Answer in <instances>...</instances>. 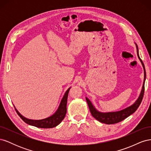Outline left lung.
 <instances>
[{
	"instance_id": "left-lung-1",
	"label": "left lung",
	"mask_w": 151,
	"mask_h": 151,
	"mask_svg": "<svg viewBox=\"0 0 151 151\" xmlns=\"http://www.w3.org/2000/svg\"><path fill=\"white\" fill-rule=\"evenodd\" d=\"M135 46L137 48V53L138 58L140 60L142 65V67L144 68V83L142 85V88L141 92L140 93V95L139 98H137V99L132 105H130V106H128L123 109H121L120 111L101 112V111H98L94 106L92 102H91L88 98L86 97V101L88 103L91 115H93V116L95 118L96 120H97L98 121L100 122L101 123H105V124L110 125V124H115V123L123 121L128 116L131 115L132 114H133L137 109L139 105L142 102V100L143 99L144 93V84H145V81L146 79V72H145L144 63L139 57V48H138L137 45L136 43H135Z\"/></svg>"
}]
</instances>
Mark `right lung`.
Instances as JSON below:
<instances>
[{
	"instance_id": "1",
	"label": "right lung",
	"mask_w": 151,
	"mask_h": 151,
	"mask_svg": "<svg viewBox=\"0 0 151 151\" xmlns=\"http://www.w3.org/2000/svg\"><path fill=\"white\" fill-rule=\"evenodd\" d=\"M70 89V87L68 88L63 95V98L61 99L60 104L53 115L50 116L47 118H43L41 120H33L29 119L25 116H22L21 114L18 111L17 109L16 108L15 106H14L15 108L16 111L21 119L23 120L27 124L34 126L38 128H43V129H48V128H53L60 124L62 121L64 119L67 113V98L68 94V91Z\"/></svg>"
}]
</instances>
